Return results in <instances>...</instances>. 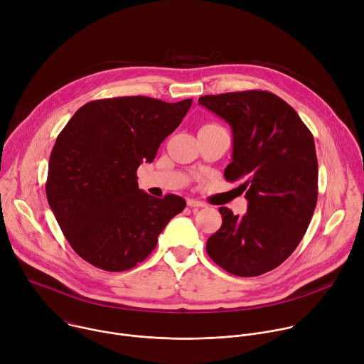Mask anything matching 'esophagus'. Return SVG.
<instances>
[{"mask_svg": "<svg viewBox=\"0 0 364 364\" xmlns=\"http://www.w3.org/2000/svg\"><path fill=\"white\" fill-rule=\"evenodd\" d=\"M187 205L191 207V209H200V207H205V203L198 201V200H196V198H188V200H187Z\"/></svg>", "mask_w": 364, "mask_h": 364, "instance_id": "34e87169", "label": "esophagus"}]
</instances>
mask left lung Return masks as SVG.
<instances>
[{
  "instance_id": "1",
  "label": "left lung",
  "mask_w": 364,
  "mask_h": 364,
  "mask_svg": "<svg viewBox=\"0 0 364 364\" xmlns=\"http://www.w3.org/2000/svg\"><path fill=\"white\" fill-rule=\"evenodd\" d=\"M198 103L233 132L228 181L240 180L247 212L220 207V229L205 250L220 268L257 277L279 267L296 249L316 210L318 163L314 136L292 107L267 90L205 95Z\"/></svg>"
}]
</instances>
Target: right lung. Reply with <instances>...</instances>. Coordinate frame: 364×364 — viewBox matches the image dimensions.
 I'll list each match as a JSON object with an SVG mask.
<instances>
[{"label":"right lung","instance_id":"obj_1","mask_svg":"<svg viewBox=\"0 0 364 364\" xmlns=\"http://www.w3.org/2000/svg\"><path fill=\"white\" fill-rule=\"evenodd\" d=\"M191 102L148 96L92 100L59 134L46 196L65 237L90 265L109 272L134 268L184 210L180 196L157 198L139 190L136 170L155 159Z\"/></svg>","mask_w":364,"mask_h":364}]
</instances>
